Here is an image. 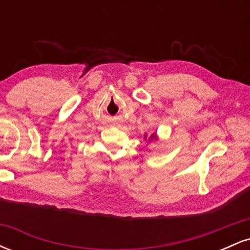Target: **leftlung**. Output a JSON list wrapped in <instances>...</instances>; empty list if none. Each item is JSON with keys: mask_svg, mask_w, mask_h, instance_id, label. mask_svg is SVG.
I'll return each mask as SVG.
<instances>
[{"mask_svg": "<svg viewBox=\"0 0 250 250\" xmlns=\"http://www.w3.org/2000/svg\"><path fill=\"white\" fill-rule=\"evenodd\" d=\"M145 136H146V135H145ZM154 137H155V134H151V136H150V140H151V139H154Z\"/></svg>", "mask_w": 250, "mask_h": 250, "instance_id": "left-lung-1", "label": "left lung"}]
</instances>
